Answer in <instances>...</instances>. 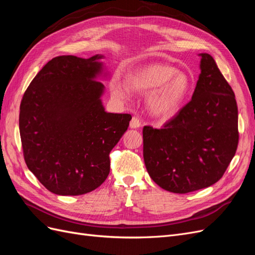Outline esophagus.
<instances>
[{"label": "esophagus", "instance_id": "1", "mask_svg": "<svg viewBox=\"0 0 255 255\" xmlns=\"http://www.w3.org/2000/svg\"><path fill=\"white\" fill-rule=\"evenodd\" d=\"M141 126V121L139 120V118L137 117H133L132 120L129 122V128H138Z\"/></svg>", "mask_w": 255, "mask_h": 255}]
</instances>
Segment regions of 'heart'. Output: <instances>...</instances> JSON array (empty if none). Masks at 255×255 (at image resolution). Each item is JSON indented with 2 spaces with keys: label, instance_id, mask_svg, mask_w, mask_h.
Returning <instances> with one entry per match:
<instances>
[{
  "label": "heart",
  "instance_id": "heart-1",
  "mask_svg": "<svg viewBox=\"0 0 255 255\" xmlns=\"http://www.w3.org/2000/svg\"><path fill=\"white\" fill-rule=\"evenodd\" d=\"M128 86L120 81L111 84L112 94L120 99L128 96V88L139 94H150L146 99L149 111L160 119H169L180 110L191 87L189 76L171 66L152 64L132 71L127 76Z\"/></svg>",
  "mask_w": 255,
  "mask_h": 255
}]
</instances>
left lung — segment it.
I'll use <instances>...</instances> for the list:
<instances>
[{
  "mask_svg": "<svg viewBox=\"0 0 255 255\" xmlns=\"http://www.w3.org/2000/svg\"><path fill=\"white\" fill-rule=\"evenodd\" d=\"M201 56L190 101L163 128L142 129L143 159L151 179L174 194H187L218 182L238 144L235 95L214 58Z\"/></svg>",
  "mask_w": 255,
  "mask_h": 255,
  "instance_id": "8db88e82",
  "label": "left lung"
}]
</instances>
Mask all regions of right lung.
I'll return each mask as SVG.
<instances>
[{"label": "right lung", "instance_id": "obj_1", "mask_svg": "<svg viewBox=\"0 0 255 255\" xmlns=\"http://www.w3.org/2000/svg\"><path fill=\"white\" fill-rule=\"evenodd\" d=\"M102 55L51 59L29 84L19 128L27 168L59 196L95 190L111 170L110 153L128 128L129 114L106 113Z\"/></svg>", "mask_w": 255, "mask_h": 255}]
</instances>
